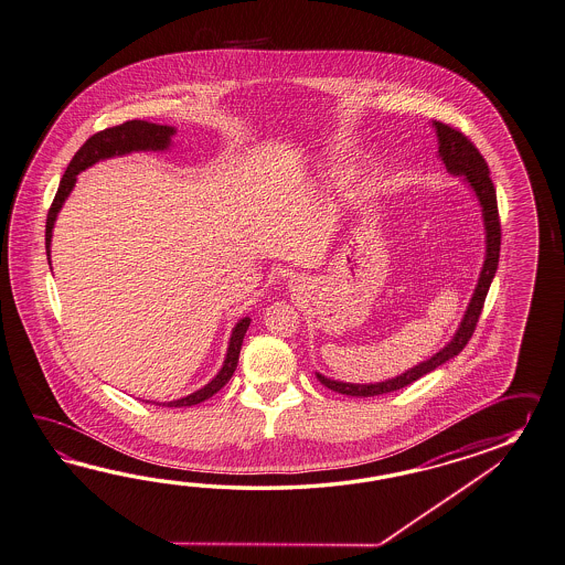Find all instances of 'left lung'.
Listing matches in <instances>:
<instances>
[{
  "mask_svg": "<svg viewBox=\"0 0 565 565\" xmlns=\"http://www.w3.org/2000/svg\"><path fill=\"white\" fill-rule=\"evenodd\" d=\"M434 126L435 131H437V140H439V158L444 160L447 172H451L456 177H466V181L470 183L476 198L480 201L482 217H484V266H482V273H480L478 285L473 290L472 301L468 305V311L461 319L454 340L449 341L444 350H439L437 354L431 355L429 360L411 367L405 374H401L396 379L376 382V384H350V382L331 381V379H326L323 374L317 372L319 382L331 391H335V393L348 394V396H376V394L393 393L398 388H405L411 382L419 381L420 376L429 374L435 367L441 366L444 362L451 360L454 355H458L472 338L476 323L482 316L486 295H488L490 282H492V278L497 275V268H499L500 217L497 189H494V183L490 179V171H488L484 157L473 146L472 140L463 131H459L458 128L444 124V121H434Z\"/></svg>",
  "mask_w": 565,
  "mask_h": 565,
  "instance_id": "8db88e82",
  "label": "left lung"
}]
</instances>
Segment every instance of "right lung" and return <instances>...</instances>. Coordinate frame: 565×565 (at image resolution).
I'll list each match as a JSON object with an SVG mask.
<instances>
[{"label": "right lung", "instance_id": "obj_1", "mask_svg": "<svg viewBox=\"0 0 565 565\" xmlns=\"http://www.w3.org/2000/svg\"><path fill=\"white\" fill-rule=\"evenodd\" d=\"M174 134V128L171 126H158V124H150L145 119H131V121H124L114 128H106V130L93 134L92 138L81 146L77 154L68 162L65 174L58 184V191L54 195L53 205L46 215V256L51 263V237H53L54 220L56 213L63 207L65 199L68 193L73 191L77 174L85 169H89L95 162L104 160V158L121 157L128 154L134 150H164L171 145V136ZM249 328V317L239 319L232 338H230V348H227V355H225L224 366L217 372V376L205 384L203 388H199L198 393L189 394L179 401H171L164 403L162 407H193L203 401H207L210 396L222 391L225 382L232 379L234 370L237 366V358H239V350H242V341Z\"/></svg>", "mask_w": 565, "mask_h": 565}]
</instances>
